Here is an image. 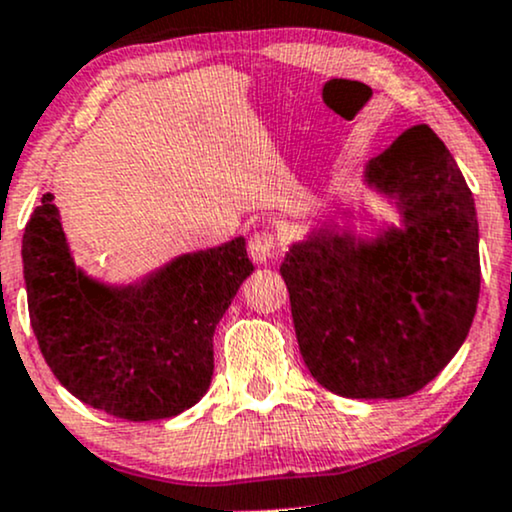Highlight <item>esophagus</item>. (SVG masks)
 <instances>
[{
    "mask_svg": "<svg viewBox=\"0 0 512 512\" xmlns=\"http://www.w3.org/2000/svg\"><path fill=\"white\" fill-rule=\"evenodd\" d=\"M276 250V233L274 231H260L248 240V255L255 264H264Z\"/></svg>",
    "mask_w": 512,
    "mask_h": 512,
    "instance_id": "1",
    "label": "esophagus"
}]
</instances>
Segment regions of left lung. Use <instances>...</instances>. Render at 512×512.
<instances>
[{"label": "left lung", "instance_id": "left-lung-1", "mask_svg": "<svg viewBox=\"0 0 512 512\" xmlns=\"http://www.w3.org/2000/svg\"><path fill=\"white\" fill-rule=\"evenodd\" d=\"M361 182L387 199L397 223L358 231L356 211H344V223H322L291 243L281 276L317 383L349 399H399L431 383L472 327L477 209L455 158L426 125L370 158Z\"/></svg>", "mask_w": 512, "mask_h": 512}]
</instances>
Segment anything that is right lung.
<instances>
[{
    "mask_svg": "<svg viewBox=\"0 0 512 512\" xmlns=\"http://www.w3.org/2000/svg\"><path fill=\"white\" fill-rule=\"evenodd\" d=\"M21 257L31 327L55 378L127 421L170 419L207 395L214 330L255 269L238 236L110 284L74 262L50 192L28 221Z\"/></svg>",
    "mask_w": 512,
    "mask_h": 512,
    "instance_id": "add662e5",
    "label": "right lung"
}]
</instances>
